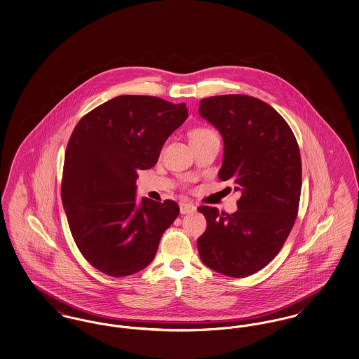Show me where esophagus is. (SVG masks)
<instances>
[{
  "label": "esophagus",
  "instance_id": "1",
  "mask_svg": "<svg viewBox=\"0 0 359 359\" xmlns=\"http://www.w3.org/2000/svg\"><path fill=\"white\" fill-rule=\"evenodd\" d=\"M196 211V207L192 203H187V202H182L180 203V212L182 214H192Z\"/></svg>",
  "mask_w": 359,
  "mask_h": 359
}]
</instances>
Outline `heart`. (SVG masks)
<instances>
[{"mask_svg": "<svg viewBox=\"0 0 359 359\" xmlns=\"http://www.w3.org/2000/svg\"><path fill=\"white\" fill-rule=\"evenodd\" d=\"M217 136V133L207 128V126H198L195 129L191 130L189 133V140H199V138H205V137Z\"/></svg>", "mask_w": 359, "mask_h": 359, "instance_id": "heart-1", "label": "heart"}]
</instances>
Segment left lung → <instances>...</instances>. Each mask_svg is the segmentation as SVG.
<instances>
[{
  "label": "left lung",
  "mask_w": 359,
  "mask_h": 359,
  "mask_svg": "<svg viewBox=\"0 0 359 359\" xmlns=\"http://www.w3.org/2000/svg\"><path fill=\"white\" fill-rule=\"evenodd\" d=\"M199 114L222 135L224 156L218 176L230 180L241 198L233 214L198 207L207 221L198 252L212 271L246 277L278 255L294 224L302 192L299 145L287 121L255 97L205 98Z\"/></svg>",
  "instance_id": "obj_1"
}]
</instances>
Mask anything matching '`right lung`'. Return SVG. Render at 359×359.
<instances>
[{
  "label": "right lung",
  "instance_id": "1",
  "mask_svg": "<svg viewBox=\"0 0 359 359\" xmlns=\"http://www.w3.org/2000/svg\"><path fill=\"white\" fill-rule=\"evenodd\" d=\"M186 103L120 95L93 109L69 137L62 201L72 238L100 272L125 277L147 268L179 215L173 201L136 205L137 171L158 160L165 140L187 120Z\"/></svg>",
  "mask_w": 359,
  "mask_h": 359
}]
</instances>
